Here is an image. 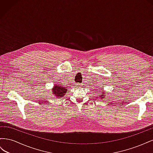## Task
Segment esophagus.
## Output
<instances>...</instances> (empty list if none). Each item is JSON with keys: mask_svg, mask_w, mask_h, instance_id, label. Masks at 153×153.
<instances>
[{"mask_svg": "<svg viewBox=\"0 0 153 153\" xmlns=\"http://www.w3.org/2000/svg\"><path fill=\"white\" fill-rule=\"evenodd\" d=\"M77 86H78V87H80V86H81V84H77Z\"/></svg>", "mask_w": 153, "mask_h": 153, "instance_id": "obj_1", "label": "esophagus"}]
</instances>
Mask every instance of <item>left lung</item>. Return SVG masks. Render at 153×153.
I'll use <instances>...</instances> for the list:
<instances>
[{
    "mask_svg": "<svg viewBox=\"0 0 153 153\" xmlns=\"http://www.w3.org/2000/svg\"><path fill=\"white\" fill-rule=\"evenodd\" d=\"M102 94H103L102 95H101V96H100V97H101V100L102 99V98H104V97H102V96H103V94H104V92H102Z\"/></svg>",
    "mask_w": 153,
    "mask_h": 153,
    "instance_id": "1",
    "label": "left lung"
}]
</instances>
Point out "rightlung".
<instances>
[{"label": "right lung", "instance_id": "right-lung-1", "mask_svg": "<svg viewBox=\"0 0 153 153\" xmlns=\"http://www.w3.org/2000/svg\"><path fill=\"white\" fill-rule=\"evenodd\" d=\"M52 94H53L57 98H60L65 95L67 92V88L61 86L59 84H56L52 89Z\"/></svg>", "mask_w": 153, "mask_h": 153}]
</instances>
